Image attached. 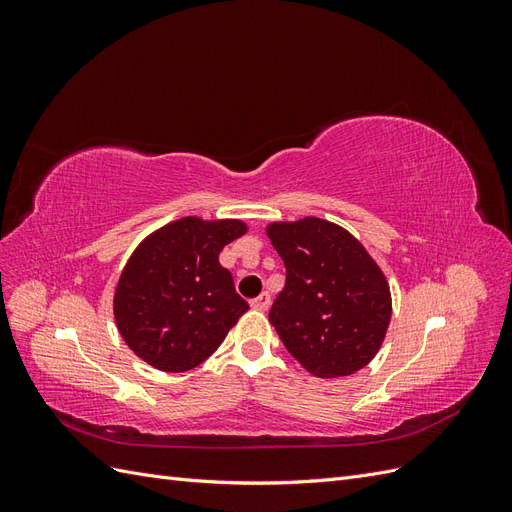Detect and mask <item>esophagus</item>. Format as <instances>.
<instances>
[{
	"instance_id": "obj_1",
	"label": "esophagus",
	"mask_w": 512,
	"mask_h": 512,
	"mask_svg": "<svg viewBox=\"0 0 512 512\" xmlns=\"http://www.w3.org/2000/svg\"><path fill=\"white\" fill-rule=\"evenodd\" d=\"M250 305H252L254 309H260V312H265V309H269V305H271V297H269L267 292H262V294H258L256 299L250 301Z\"/></svg>"
}]
</instances>
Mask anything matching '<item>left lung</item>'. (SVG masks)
Segmentation results:
<instances>
[{
	"label": "left lung",
	"mask_w": 512,
	"mask_h": 512,
	"mask_svg": "<svg viewBox=\"0 0 512 512\" xmlns=\"http://www.w3.org/2000/svg\"><path fill=\"white\" fill-rule=\"evenodd\" d=\"M267 235L286 267L269 312L286 350L318 378L363 369L391 322L380 267L348 230L318 218L271 224Z\"/></svg>",
	"instance_id": "obj_1"
}]
</instances>
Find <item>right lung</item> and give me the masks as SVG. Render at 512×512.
<instances>
[{"label": "right lung", "instance_id": "right-lung-1", "mask_svg": "<svg viewBox=\"0 0 512 512\" xmlns=\"http://www.w3.org/2000/svg\"><path fill=\"white\" fill-rule=\"evenodd\" d=\"M243 232L237 220L183 218L136 247L115 290L117 329L136 356L179 374L218 350L250 309L218 260Z\"/></svg>", "mask_w": 512, "mask_h": 512}]
</instances>
